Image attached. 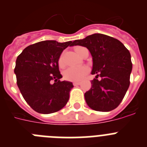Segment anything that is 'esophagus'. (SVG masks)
<instances>
[{
    "mask_svg": "<svg viewBox=\"0 0 147 147\" xmlns=\"http://www.w3.org/2000/svg\"><path fill=\"white\" fill-rule=\"evenodd\" d=\"M80 85V82H74V86H76V85Z\"/></svg>",
    "mask_w": 147,
    "mask_h": 147,
    "instance_id": "esophagus-1",
    "label": "esophagus"
}]
</instances>
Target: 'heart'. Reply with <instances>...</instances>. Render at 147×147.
Instances as JSON below:
<instances>
[{
    "instance_id": "1",
    "label": "heart",
    "mask_w": 147,
    "mask_h": 147,
    "mask_svg": "<svg viewBox=\"0 0 147 147\" xmlns=\"http://www.w3.org/2000/svg\"><path fill=\"white\" fill-rule=\"evenodd\" d=\"M85 50H88L86 48L82 46H76L75 51L81 57L83 52ZM58 64L59 67H62L65 66V60L63 54L59 57L58 59ZM88 73V67L85 66H78V67H70L64 72V77L65 80L69 81H80Z\"/></svg>"
}]
</instances>
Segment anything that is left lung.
<instances>
[{
  "mask_svg": "<svg viewBox=\"0 0 147 147\" xmlns=\"http://www.w3.org/2000/svg\"><path fill=\"white\" fill-rule=\"evenodd\" d=\"M73 44L86 47L93 57L91 74L96 78L85 93L86 103L96 111L108 112L116 108L130 84L132 64L128 49L117 39L102 34L89 35Z\"/></svg>",
  "mask_w": 147,
  "mask_h": 147,
  "instance_id": "left-lung-1",
  "label": "left lung"
}]
</instances>
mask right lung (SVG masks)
<instances>
[{"instance_id":"right-lung-1","label":"right lung","mask_w":147,"mask_h":147,"mask_svg":"<svg viewBox=\"0 0 147 147\" xmlns=\"http://www.w3.org/2000/svg\"><path fill=\"white\" fill-rule=\"evenodd\" d=\"M73 45L71 41L45 40L28 45L17 58V85L23 98L36 112L53 113L67 104L74 85L59 80L62 76L58 59L64 49Z\"/></svg>"}]
</instances>
